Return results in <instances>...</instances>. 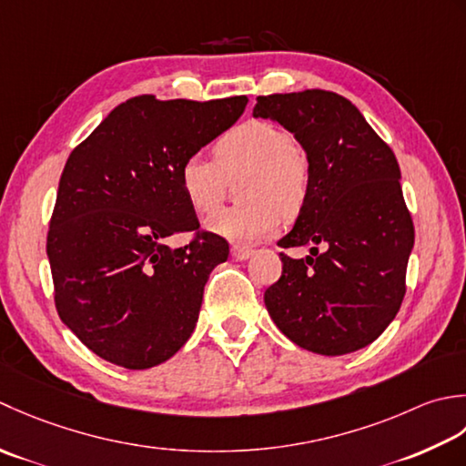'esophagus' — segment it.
<instances>
[{"label": "esophagus", "instance_id": "34e87169", "mask_svg": "<svg viewBox=\"0 0 466 466\" xmlns=\"http://www.w3.org/2000/svg\"><path fill=\"white\" fill-rule=\"evenodd\" d=\"M231 253H233L235 259L245 261V259L251 258L253 249H251V247H245V245H233V247H231Z\"/></svg>", "mask_w": 466, "mask_h": 466}]
</instances>
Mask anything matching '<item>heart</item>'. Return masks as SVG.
I'll return each mask as SVG.
<instances>
[{
	"mask_svg": "<svg viewBox=\"0 0 466 466\" xmlns=\"http://www.w3.org/2000/svg\"><path fill=\"white\" fill-rule=\"evenodd\" d=\"M215 158L195 153L178 168V185L198 215H213L225 201L229 180L245 175L243 205L208 221V229L237 243H255L298 215L308 201L311 168L288 130L268 120H247L215 142Z\"/></svg>",
	"mask_w": 466,
	"mask_h": 466,
	"instance_id": "b5f03b06",
	"label": "heart"
}]
</instances>
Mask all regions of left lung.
<instances>
[{
	"label": "left lung",
	"mask_w": 466,
	"mask_h": 466,
	"mask_svg": "<svg viewBox=\"0 0 466 466\" xmlns=\"http://www.w3.org/2000/svg\"><path fill=\"white\" fill-rule=\"evenodd\" d=\"M253 116L293 132L311 168L308 201L278 243L311 249L306 259L279 253L281 278L265 291V308L303 350L356 352L388 328L406 293L414 223L398 160L354 104L336 92L258 96Z\"/></svg>",
	"instance_id": "obj_1"
}]
</instances>
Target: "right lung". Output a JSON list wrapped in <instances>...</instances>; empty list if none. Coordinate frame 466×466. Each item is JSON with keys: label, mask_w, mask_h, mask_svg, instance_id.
Instances as JSON below:
<instances>
[{"label": "right lung", "mask_w": 466, "mask_h": 466, "mask_svg": "<svg viewBox=\"0 0 466 466\" xmlns=\"http://www.w3.org/2000/svg\"><path fill=\"white\" fill-rule=\"evenodd\" d=\"M247 102L142 94L114 108L66 160L46 243L54 303L106 362L153 368L191 338L208 273L229 258V243L201 229L178 168L233 127ZM177 232L194 237L170 250L164 239Z\"/></svg>", "instance_id": "right-lung-1"}]
</instances>
